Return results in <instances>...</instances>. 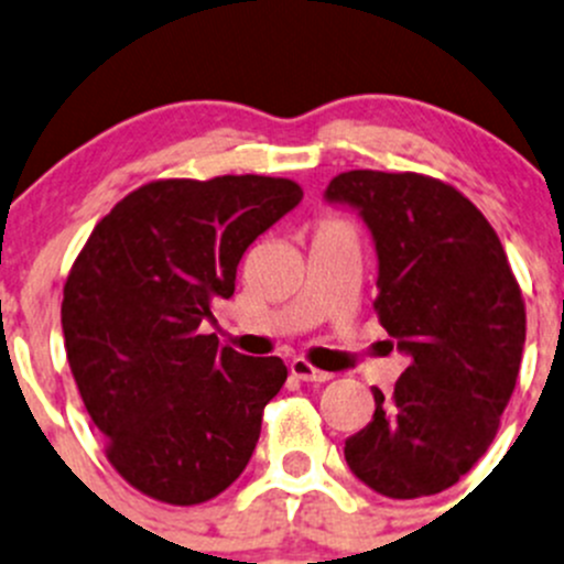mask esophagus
I'll use <instances>...</instances> for the list:
<instances>
[{"label": "esophagus", "mask_w": 564, "mask_h": 564, "mask_svg": "<svg viewBox=\"0 0 564 564\" xmlns=\"http://www.w3.org/2000/svg\"><path fill=\"white\" fill-rule=\"evenodd\" d=\"M289 371H292V377H297L300 382L322 384V382H329V379H333V373L318 371V368L311 366V362L305 360V357H294V360L289 362Z\"/></svg>", "instance_id": "1"}]
</instances>
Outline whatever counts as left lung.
<instances>
[{
    "mask_svg": "<svg viewBox=\"0 0 564 564\" xmlns=\"http://www.w3.org/2000/svg\"><path fill=\"white\" fill-rule=\"evenodd\" d=\"M329 202L360 209L379 253V324L409 355L390 401L346 440L357 477L390 499L458 482L499 431L527 338L521 286L486 215L447 182L357 169Z\"/></svg>",
    "mask_w": 564,
    "mask_h": 564,
    "instance_id": "left-lung-1",
    "label": "left lung"
}]
</instances>
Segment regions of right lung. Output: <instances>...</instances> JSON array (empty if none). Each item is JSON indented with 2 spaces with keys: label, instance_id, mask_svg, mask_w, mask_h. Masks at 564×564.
<instances>
[{
  "label": "right lung",
  "instance_id": "add662e5",
  "mask_svg": "<svg viewBox=\"0 0 564 564\" xmlns=\"http://www.w3.org/2000/svg\"><path fill=\"white\" fill-rule=\"evenodd\" d=\"M300 198L283 176L152 180L113 204L73 261L67 362L108 464L135 491L191 508L248 466L289 371L198 327L235 294L250 242Z\"/></svg>",
  "mask_w": 564,
  "mask_h": 564
}]
</instances>
